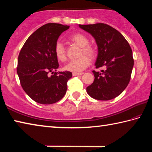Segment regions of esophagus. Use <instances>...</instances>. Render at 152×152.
Returning a JSON list of instances; mask_svg holds the SVG:
<instances>
[{"label": "esophagus", "instance_id": "34e87169", "mask_svg": "<svg viewBox=\"0 0 152 152\" xmlns=\"http://www.w3.org/2000/svg\"><path fill=\"white\" fill-rule=\"evenodd\" d=\"M82 74H83V73H76V72H74V73L72 74V75H73V76H81V75H82Z\"/></svg>", "mask_w": 152, "mask_h": 152}]
</instances>
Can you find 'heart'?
Here are the masks:
<instances>
[{"mask_svg": "<svg viewBox=\"0 0 152 152\" xmlns=\"http://www.w3.org/2000/svg\"><path fill=\"white\" fill-rule=\"evenodd\" d=\"M72 42L75 43L81 48L79 56H80L76 60H72L65 66V70L72 72H80L89 66L91 58H94L96 55V51L94 47L88 45L89 39L85 35L82 33H75L70 37ZM54 53L59 61L64 62L67 60L66 51L62 43L58 42L54 47ZM88 55V56L85 55Z\"/></svg>", "mask_w": 152, "mask_h": 152, "instance_id": "obj_1", "label": "heart"}]
</instances>
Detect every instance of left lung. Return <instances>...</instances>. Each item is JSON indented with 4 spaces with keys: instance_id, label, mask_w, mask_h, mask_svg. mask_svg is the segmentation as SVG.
I'll return each instance as SVG.
<instances>
[{
    "instance_id": "left-lung-1",
    "label": "left lung",
    "mask_w": 152,
    "mask_h": 152,
    "mask_svg": "<svg viewBox=\"0 0 152 152\" xmlns=\"http://www.w3.org/2000/svg\"><path fill=\"white\" fill-rule=\"evenodd\" d=\"M93 36L98 46L96 68L104 67L102 73L93 70V83L86 88L87 93L100 101H109L119 96L130 81L133 64V53L123 35L104 23L79 25Z\"/></svg>"
}]
</instances>
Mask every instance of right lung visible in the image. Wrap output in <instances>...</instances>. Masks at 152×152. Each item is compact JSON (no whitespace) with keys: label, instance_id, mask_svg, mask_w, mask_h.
I'll use <instances>...</instances> for the list:
<instances>
[{"label":"right lung","instance_id":"right-lung-1","mask_svg":"<svg viewBox=\"0 0 152 152\" xmlns=\"http://www.w3.org/2000/svg\"><path fill=\"white\" fill-rule=\"evenodd\" d=\"M70 26L48 23L35 31L24 43L18 57L17 67L20 83L33 101L43 104L55 103L67 91L71 72H56L59 64L54 47L61 33ZM55 74L48 76L50 72Z\"/></svg>","mask_w":152,"mask_h":152}]
</instances>
